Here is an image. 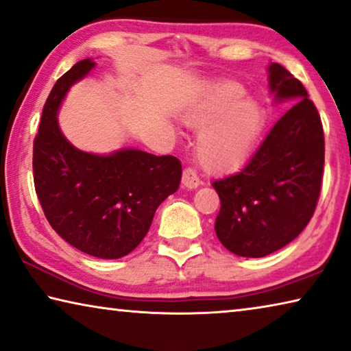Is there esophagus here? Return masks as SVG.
Segmentation results:
<instances>
[{
  "label": "esophagus",
  "mask_w": 351,
  "mask_h": 351,
  "mask_svg": "<svg viewBox=\"0 0 351 351\" xmlns=\"http://www.w3.org/2000/svg\"><path fill=\"white\" fill-rule=\"evenodd\" d=\"M199 184H202V181H199V178L197 176L195 170L186 169L182 171V186L187 189H197Z\"/></svg>",
  "instance_id": "34e87169"
}]
</instances>
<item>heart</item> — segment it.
I'll list each match as a JSON object with an SVG mask.
<instances>
[{
  "label": "heart",
  "instance_id": "1",
  "mask_svg": "<svg viewBox=\"0 0 351 351\" xmlns=\"http://www.w3.org/2000/svg\"><path fill=\"white\" fill-rule=\"evenodd\" d=\"M184 123L202 130L197 154L210 173H228L241 167L264 130V109L258 99L245 97L234 81L210 86L186 109Z\"/></svg>",
  "mask_w": 351,
  "mask_h": 351
}]
</instances>
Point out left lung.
<instances>
[{"mask_svg": "<svg viewBox=\"0 0 351 351\" xmlns=\"http://www.w3.org/2000/svg\"><path fill=\"white\" fill-rule=\"evenodd\" d=\"M276 104L292 101L241 171L214 181L220 197L215 232L226 250L264 258L291 243L315 210L325 162L320 115L285 66H267Z\"/></svg>", "mask_w": 351, "mask_h": 351, "instance_id": "left-lung-1", "label": "left lung"}]
</instances>
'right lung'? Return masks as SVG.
Wrapping results in <instances>:
<instances>
[{"mask_svg":"<svg viewBox=\"0 0 351 351\" xmlns=\"http://www.w3.org/2000/svg\"><path fill=\"white\" fill-rule=\"evenodd\" d=\"M93 59L60 76L43 106L34 141V184L53 230L95 258L119 259L147 236L156 209L180 187L182 167L173 156L136 148L87 153L66 141L58 112L70 87L95 69Z\"/></svg>","mask_w":351,"mask_h":351,"instance_id":"right-lung-1","label":"right lung"}]
</instances>
